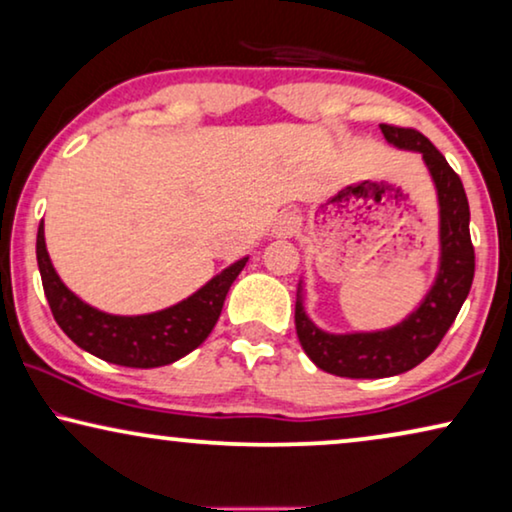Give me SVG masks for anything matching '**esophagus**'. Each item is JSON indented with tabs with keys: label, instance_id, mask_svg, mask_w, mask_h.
<instances>
[{
	"label": "esophagus",
	"instance_id": "34e87169",
	"mask_svg": "<svg viewBox=\"0 0 512 512\" xmlns=\"http://www.w3.org/2000/svg\"><path fill=\"white\" fill-rule=\"evenodd\" d=\"M296 228H298V216L293 212H284L275 219L272 233H275L277 237H289V235L296 233Z\"/></svg>",
	"mask_w": 512,
	"mask_h": 512
}]
</instances>
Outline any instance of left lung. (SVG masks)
I'll return each mask as SVG.
<instances>
[{"mask_svg": "<svg viewBox=\"0 0 512 512\" xmlns=\"http://www.w3.org/2000/svg\"><path fill=\"white\" fill-rule=\"evenodd\" d=\"M382 135L396 149L422 153L438 195L440 216V258L438 272L431 289L426 291L415 310L396 326L382 331L328 333L307 317L303 303V282L298 284L296 298V333L305 354L326 373L354 380L401 375L419 366L443 335L471 291L475 275V251L471 244V212L459 174L447 165L443 153L422 132L396 125H380Z\"/></svg>", "mask_w": 512, "mask_h": 512, "instance_id": "left-lung-1", "label": "left lung"}]
</instances>
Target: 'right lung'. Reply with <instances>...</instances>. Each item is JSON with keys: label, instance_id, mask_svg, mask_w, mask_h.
<instances>
[{"label": "right lung", "instance_id": "add662e5", "mask_svg": "<svg viewBox=\"0 0 512 512\" xmlns=\"http://www.w3.org/2000/svg\"><path fill=\"white\" fill-rule=\"evenodd\" d=\"M247 261L249 256H244L228 265L202 289L177 305L151 314L121 317V314L97 310L69 291L55 272L51 256L46 251L44 221L39 223L37 233L41 284H44L46 300L58 326L67 333L69 340L86 349L88 354L125 368L167 366L200 347L219 321L228 289Z\"/></svg>", "mask_w": 512, "mask_h": 512}]
</instances>
